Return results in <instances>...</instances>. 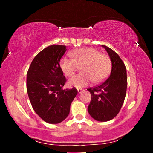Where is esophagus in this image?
<instances>
[{"instance_id": "34e87169", "label": "esophagus", "mask_w": 153, "mask_h": 153, "mask_svg": "<svg viewBox=\"0 0 153 153\" xmlns=\"http://www.w3.org/2000/svg\"><path fill=\"white\" fill-rule=\"evenodd\" d=\"M77 91H78L79 94H81L83 91V90H82V89H77Z\"/></svg>"}]
</instances>
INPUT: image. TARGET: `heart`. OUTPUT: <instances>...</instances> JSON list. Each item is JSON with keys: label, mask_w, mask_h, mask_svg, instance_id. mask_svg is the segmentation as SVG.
Returning a JSON list of instances; mask_svg holds the SVG:
<instances>
[{"label": "heart", "mask_w": 153, "mask_h": 153, "mask_svg": "<svg viewBox=\"0 0 153 153\" xmlns=\"http://www.w3.org/2000/svg\"><path fill=\"white\" fill-rule=\"evenodd\" d=\"M71 55L73 60L67 57L60 61V68L66 76H71L81 67L80 74L75 75L68 81L70 87L81 88L86 86L92 81L100 83L109 74L111 68L110 58L100 53L93 48H83L74 50Z\"/></svg>", "instance_id": "b5f03b06"}]
</instances>
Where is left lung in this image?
Here are the masks:
<instances>
[{
    "label": "left lung",
    "mask_w": 153,
    "mask_h": 153,
    "mask_svg": "<svg viewBox=\"0 0 153 153\" xmlns=\"http://www.w3.org/2000/svg\"><path fill=\"white\" fill-rule=\"evenodd\" d=\"M111 62V71L108 78L102 84L88 88L91 100L88 111L95 120L106 122L117 116L126 95L127 78L124 62L114 50L105 45Z\"/></svg>",
    "instance_id": "8db88e82"
}]
</instances>
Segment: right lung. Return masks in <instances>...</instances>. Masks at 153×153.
Wrapping results in <instances>:
<instances>
[{
  "mask_svg": "<svg viewBox=\"0 0 153 153\" xmlns=\"http://www.w3.org/2000/svg\"><path fill=\"white\" fill-rule=\"evenodd\" d=\"M66 46L51 45L34 58L27 73L26 87L35 113L46 123L58 124L70 114V106L77 95L75 88L62 89L66 79L60 60Z\"/></svg>",
  "mask_w": 153,
  "mask_h": 153,
  "instance_id": "right-lung-1",
  "label": "right lung"
}]
</instances>
